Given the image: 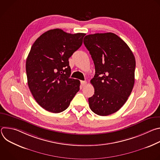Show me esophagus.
I'll list each match as a JSON object with an SVG mask.
<instances>
[{"label": "esophagus", "instance_id": "obj_1", "mask_svg": "<svg viewBox=\"0 0 160 160\" xmlns=\"http://www.w3.org/2000/svg\"><path fill=\"white\" fill-rule=\"evenodd\" d=\"M80 83H81V85H82V87H83V86H85V85H86V83H87V82H86V81H83V80H81V81H80Z\"/></svg>", "mask_w": 160, "mask_h": 160}]
</instances>
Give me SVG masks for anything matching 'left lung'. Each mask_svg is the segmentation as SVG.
Masks as SVG:
<instances>
[{
    "instance_id": "left-lung-1",
    "label": "left lung",
    "mask_w": 160,
    "mask_h": 160,
    "mask_svg": "<svg viewBox=\"0 0 160 160\" xmlns=\"http://www.w3.org/2000/svg\"><path fill=\"white\" fill-rule=\"evenodd\" d=\"M85 46L95 65L90 80L94 94L88 98L90 109L99 116L118 111L130 95L135 82V57L128 45L113 33L86 35Z\"/></svg>"
}]
</instances>
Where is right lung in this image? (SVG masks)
<instances>
[{"label":"right lung","mask_w":160,"mask_h":160,"mask_svg":"<svg viewBox=\"0 0 160 160\" xmlns=\"http://www.w3.org/2000/svg\"><path fill=\"white\" fill-rule=\"evenodd\" d=\"M85 35L50 30L32 46L26 61L28 85L37 102L45 110L64 111L80 90V81L70 77L68 59L81 47Z\"/></svg>","instance_id":"1"}]
</instances>
